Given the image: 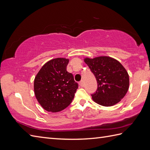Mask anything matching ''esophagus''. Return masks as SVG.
<instances>
[{"instance_id": "34e87169", "label": "esophagus", "mask_w": 150, "mask_h": 150, "mask_svg": "<svg viewBox=\"0 0 150 150\" xmlns=\"http://www.w3.org/2000/svg\"><path fill=\"white\" fill-rule=\"evenodd\" d=\"M79 85H80L81 87H83V86H84V82H83V81H81L79 82Z\"/></svg>"}]
</instances>
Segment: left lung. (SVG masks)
I'll use <instances>...</instances> for the list:
<instances>
[{
  "instance_id": "1",
  "label": "left lung",
  "mask_w": 150,
  "mask_h": 150,
  "mask_svg": "<svg viewBox=\"0 0 150 150\" xmlns=\"http://www.w3.org/2000/svg\"><path fill=\"white\" fill-rule=\"evenodd\" d=\"M97 79L98 88L91 95L95 103L104 106L117 104L129 89V75L124 67L112 57L100 56L84 59Z\"/></svg>"
}]
</instances>
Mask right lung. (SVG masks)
<instances>
[{"label":"right lung","instance_id":"1","mask_svg":"<svg viewBox=\"0 0 150 150\" xmlns=\"http://www.w3.org/2000/svg\"><path fill=\"white\" fill-rule=\"evenodd\" d=\"M68 59L56 58L44 64L34 80L37 100L44 110L59 112L71 104L78 88L71 73L66 70Z\"/></svg>","mask_w":150,"mask_h":150}]
</instances>
